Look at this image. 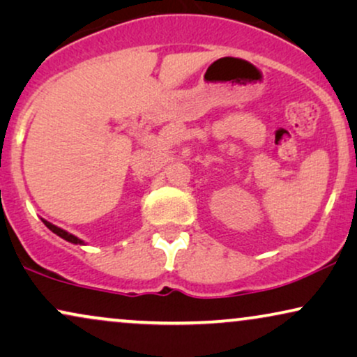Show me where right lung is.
I'll list each match as a JSON object with an SVG mask.
<instances>
[{"label": "right lung", "instance_id": "1", "mask_svg": "<svg viewBox=\"0 0 357 357\" xmlns=\"http://www.w3.org/2000/svg\"><path fill=\"white\" fill-rule=\"evenodd\" d=\"M42 222L45 223V227L47 228H50L52 231H54L55 235H59L60 238H63V240H66V241H70V243H75V245H84V241L83 240H79L78 236H75V235H71V234H68V231L66 230H63V228H60V227H56V225H54V223H50V222H47V220H44V218H42Z\"/></svg>", "mask_w": 357, "mask_h": 357}]
</instances>
